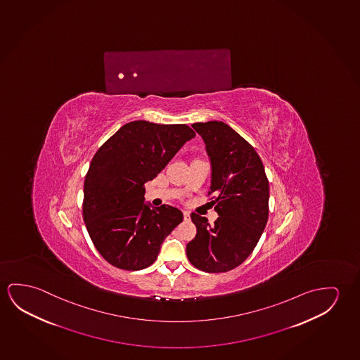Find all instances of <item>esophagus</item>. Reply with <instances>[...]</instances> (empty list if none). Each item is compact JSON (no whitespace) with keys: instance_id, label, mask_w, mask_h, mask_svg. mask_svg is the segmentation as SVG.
<instances>
[{"instance_id":"34e87169","label":"esophagus","mask_w":360,"mask_h":360,"mask_svg":"<svg viewBox=\"0 0 360 360\" xmlns=\"http://www.w3.org/2000/svg\"><path fill=\"white\" fill-rule=\"evenodd\" d=\"M183 218H184V221H189V218H191V214H189V212H187V210H184V212H183Z\"/></svg>"}]
</instances>
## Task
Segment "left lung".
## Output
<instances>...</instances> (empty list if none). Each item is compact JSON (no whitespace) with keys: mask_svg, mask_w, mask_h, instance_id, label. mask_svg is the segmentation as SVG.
Wrapping results in <instances>:
<instances>
[{"mask_svg":"<svg viewBox=\"0 0 360 360\" xmlns=\"http://www.w3.org/2000/svg\"><path fill=\"white\" fill-rule=\"evenodd\" d=\"M212 162L208 195L219 214L210 226L197 213V234L187 257L197 269L224 273L240 266L255 250L269 213V182L253 146L221 121L194 123Z\"/></svg>","mask_w":360,"mask_h":360,"instance_id":"left-lung-1","label":"left lung"}]
</instances>
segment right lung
I'll use <instances>...</instances> for the list:
<instances>
[{
	"label": "right lung",
	"instance_id": "add662e5",
	"mask_svg": "<svg viewBox=\"0 0 360 360\" xmlns=\"http://www.w3.org/2000/svg\"><path fill=\"white\" fill-rule=\"evenodd\" d=\"M195 136L187 124L129 122L102 144L83 186V221L96 249L124 271L150 266L183 221L177 207L144 205V184Z\"/></svg>",
	"mask_w": 360,
	"mask_h": 360
}]
</instances>
